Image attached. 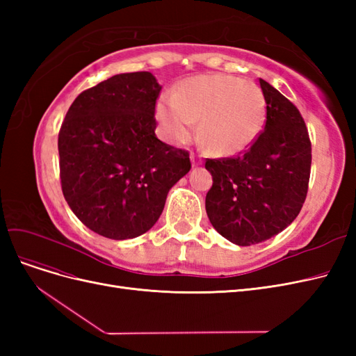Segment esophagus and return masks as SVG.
<instances>
[{
	"mask_svg": "<svg viewBox=\"0 0 356 356\" xmlns=\"http://www.w3.org/2000/svg\"><path fill=\"white\" fill-rule=\"evenodd\" d=\"M190 159H191V165H193V166H197V165H200V159H199L195 153H191V154H190Z\"/></svg>",
	"mask_w": 356,
	"mask_h": 356,
	"instance_id": "obj_1",
	"label": "esophagus"
}]
</instances>
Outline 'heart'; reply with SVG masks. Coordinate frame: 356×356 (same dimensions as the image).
I'll return each instance as SVG.
<instances>
[{
    "label": "heart",
    "instance_id": "b5f03b06",
    "mask_svg": "<svg viewBox=\"0 0 356 356\" xmlns=\"http://www.w3.org/2000/svg\"><path fill=\"white\" fill-rule=\"evenodd\" d=\"M266 114L260 86L224 74L187 79L156 105L157 122L169 141H188L199 120L200 143L221 157L250 148L263 132Z\"/></svg>",
    "mask_w": 356,
    "mask_h": 356
}]
</instances>
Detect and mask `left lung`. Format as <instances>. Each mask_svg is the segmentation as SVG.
<instances>
[{"instance_id":"1","label":"left lung","mask_w":356,"mask_h":356,"mask_svg":"<svg viewBox=\"0 0 356 356\" xmlns=\"http://www.w3.org/2000/svg\"><path fill=\"white\" fill-rule=\"evenodd\" d=\"M267 101L266 124L238 157L208 159L212 175L204 207L222 238L250 246L281 233L307 196L312 144L297 106L260 79Z\"/></svg>"}]
</instances>
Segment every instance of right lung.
<instances>
[{
  "label": "right lung",
  "mask_w": 356,
  "mask_h": 356,
  "mask_svg": "<svg viewBox=\"0 0 356 356\" xmlns=\"http://www.w3.org/2000/svg\"><path fill=\"white\" fill-rule=\"evenodd\" d=\"M160 90L152 72L113 75L81 92L60 126L63 197L104 238L124 241L148 232L172 186L191 169L188 152L154 134Z\"/></svg>",
  "instance_id": "right-lung-1"
}]
</instances>
